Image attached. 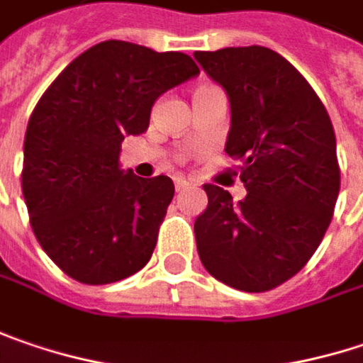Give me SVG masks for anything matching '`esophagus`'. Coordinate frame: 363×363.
<instances>
[{
    "label": "esophagus",
    "mask_w": 363,
    "mask_h": 363,
    "mask_svg": "<svg viewBox=\"0 0 363 363\" xmlns=\"http://www.w3.org/2000/svg\"><path fill=\"white\" fill-rule=\"evenodd\" d=\"M174 186H177V191H186V189L191 186V182L184 181V179H177V181H174Z\"/></svg>",
    "instance_id": "34e87169"
}]
</instances>
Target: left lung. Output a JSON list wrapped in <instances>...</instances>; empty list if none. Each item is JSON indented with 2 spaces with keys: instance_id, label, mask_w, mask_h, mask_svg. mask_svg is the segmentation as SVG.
<instances>
[{
  "instance_id": "1",
  "label": "left lung",
  "mask_w": 363,
  "mask_h": 363,
  "mask_svg": "<svg viewBox=\"0 0 363 363\" xmlns=\"http://www.w3.org/2000/svg\"><path fill=\"white\" fill-rule=\"evenodd\" d=\"M230 100L225 154L240 160L246 197L234 203L203 184L197 252L218 281L269 291L294 277L318 248L339 195L337 141L329 113L304 75L267 47L195 51Z\"/></svg>"
}]
</instances>
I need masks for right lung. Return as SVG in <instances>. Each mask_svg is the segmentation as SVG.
Here are the masks:
<instances>
[{
    "mask_svg": "<svg viewBox=\"0 0 363 363\" xmlns=\"http://www.w3.org/2000/svg\"><path fill=\"white\" fill-rule=\"evenodd\" d=\"M197 74L189 55L104 40L75 57L34 106L22 193L36 240L75 281H121L150 261L174 182L125 172L121 143L147 129L164 92Z\"/></svg>",
    "mask_w": 363,
    "mask_h": 363,
    "instance_id": "right-lung-1",
    "label": "right lung"
}]
</instances>
